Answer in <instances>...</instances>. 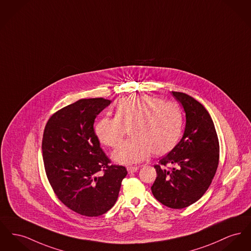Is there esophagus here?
<instances>
[{"mask_svg":"<svg viewBox=\"0 0 251 251\" xmlns=\"http://www.w3.org/2000/svg\"><path fill=\"white\" fill-rule=\"evenodd\" d=\"M137 170H138V167H133V166L127 167V171H128L129 174H133V173H135Z\"/></svg>","mask_w":251,"mask_h":251,"instance_id":"1","label":"esophagus"}]
</instances>
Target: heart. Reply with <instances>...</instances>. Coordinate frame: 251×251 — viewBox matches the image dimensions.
Returning <instances> with one entry per match:
<instances>
[{
    "mask_svg": "<svg viewBox=\"0 0 251 251\" xmlns=\"http://www.w3.org/2000/svg\"><path fill=\"white\" fill-rule=\"evenodd\" d=\"M116 117H103L95 125V133L106 146L116 147L126 128L132 137L113 152L120 164H133L146 159L151 151L161 155L176 145L182 131V113L176 104L162 101L149 95H132L118 101Z\"/></svg>",
    "mask_w": 251,
    "mask_h": 251,
    "instance_id": "b5f03b06",
    "label": "heart"
}]
</instances>
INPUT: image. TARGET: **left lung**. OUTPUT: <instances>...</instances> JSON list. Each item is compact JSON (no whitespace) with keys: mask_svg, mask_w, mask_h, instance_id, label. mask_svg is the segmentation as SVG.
I'll use <instances>...</instances> for the list:
<instances>
[{"mask_svg":"<svg viewBox=\"0 0 251 251\" xmlns=\"http://www.w3.org/2000/svg\"><path fill=\"white\" fill-rule=\"evenodd\" d=\"M186 113L183 137L155 165L153 196L171 208H184L198 201L206 192L219 163V141L206 108L192 97L172 92ZM172 169H166L168 164Z\"/></svg>","mask_w":251,"mask_h":251,"instance_id":"8db88e82","label":"left lung"}]
</instances>
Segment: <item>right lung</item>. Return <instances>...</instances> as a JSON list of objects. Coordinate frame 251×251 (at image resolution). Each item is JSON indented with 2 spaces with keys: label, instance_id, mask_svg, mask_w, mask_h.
Instances as JSON below:
<instances>
[{
  "label": "right lung",
  "instance_id": "add662e5",
  "mask_svg": "<svg viewBox=\"0 0 251 251\" xmlns=\"http://www.w3.org/2000/svg\"><path fill=\"white\" fill-rule=\"evenodd\" d=\"M111 102L98 98L70 104L49 118L43 136L45 173L53 191L65 206L88 217L114 206L127 176L125 167L110 165L94 130L97 116Z\"/></svg>",
  "mask_w": 251,
  "mask_h": 251
}]
</instances>
